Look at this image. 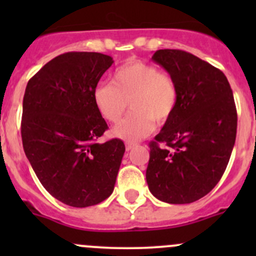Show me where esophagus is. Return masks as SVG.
<instances>
[{
	"label": "esophagus",
	"mask_w": 256,
	"mask_h": 256,
	"mask_svg": "<svg viewBox=\"0 0 256 256\" xmlns=\"http://www.w3.org/2000/svg\"><path fill=\"white\" fill-rule=\"evenodd\" d=\"M135 146H136V144H134V142H126L125 144L126 151H130V150H132Z\"/></svg>",
	"instance_id": "esophagus-1"
}]
</instances>
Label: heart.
<instances>
[{
    "instance_id": "heart-1",
    "label": "heart",
    "mask_w": 256,
    "mask_h": 256,
    "mask_svg": "<svg viewBox=\"0 0 256 256\" xmlns=\"http://www.w3.org/2000/svg\"><path fill=\"white\" fill-rule=\"evenodd\" d=\"M95 108L109 122H118L130 105L132 110L112 128L115 138L135 142L146 138L154 128L167 122L178 102L176 80L160 72L154 64L130 60L112 76V84H99L92 90Z\"/></svg>"
}]
</instances>
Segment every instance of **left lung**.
<instances>
[{
	"label": "left lung",
	"instance_id": "8db88e82",
	"mask_svg": "<svg viewBox=\"0 0 256 256\" xmlns=\"http://www.w3.org/2000/svg\"><path fill=\"white\" fill-rule=\"evenodd\" d=\"M152 60L176 80L178 102L150 144L148 190L171 204L196 202L228 166L238 124L233 92L223 72L184 50L160 49Z\"/></svg>",
	"mask_w": 256,
	"mask_h": 256
}]
</instances>
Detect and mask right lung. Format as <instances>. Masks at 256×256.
<instances>
[{"instance_id": "obj_1", "label": "right lung", "mask_w": 256, "mask_h": 256, "mask_svg": "<svg viewBox=\"0 0 256 256\" xmlns=\"http://www.w3.org/2000/svg\"><path fill=\"white\" fill-rule=\"evenodd\" d=\"M114 63L95 52H69L30 79L23 98V150L43 187L62 203L84 208L114 190L125 144L98 142L108 128L92 90Z\"/></svg>"}]
</instances>
